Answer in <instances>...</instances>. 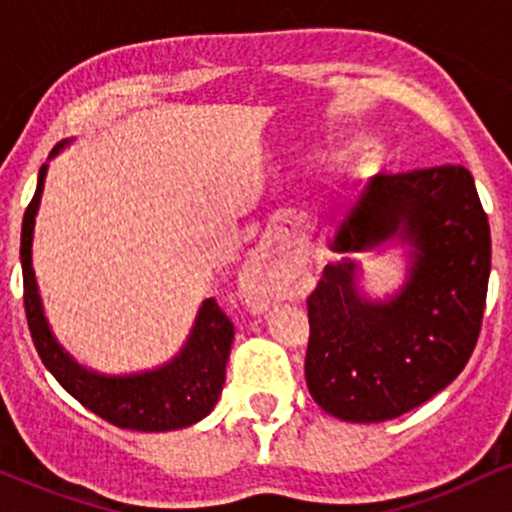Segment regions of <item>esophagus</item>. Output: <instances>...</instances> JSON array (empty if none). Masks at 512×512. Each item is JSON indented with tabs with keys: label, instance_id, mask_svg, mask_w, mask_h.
I'll return each instance as SVG.
<instances>
[{
	"label": "esophagus",
	"instance_id": "esophagus-1",
	"mask_svg": "<svg viewBox=\"0 0 512 512\" xmlns=\"http://www.w3.org/2000/svg\"><path fill=\"white\" fill-rule=\"evenodd\" d=\"M296 276L298 269L289 257L276 255L272 248H260L245 262L243 279H240L245 303L255 313H262L274 301H279L281 293L289 289Z\"/></svg>",
	"mask_w": 512,
	"mask_h": 512
}]
</instances>
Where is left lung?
I'll list each match as a JSON object with an SVG mask.
<instances>
[{
    "label": "left lung",
    "mask_w": 512,
    "mask_h": 512,
    "mask_svg": "<svg viewBox=\"0 0 512 512\" xmlns=\"http://www.w3.org/2000/svg\"><path fill=\"white\" fill-rule=\"evenodd\" d=\"M407 244L408 279L370 299L350 257ZM332 252L308 298L305 380L327 414L378 424L448 387L472 356L491 274V231L462 166L375 175L334 226Z\"/></svg>",
    "instance_id": "8db88e82"
}]
</instances>
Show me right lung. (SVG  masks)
<instances>
[{
    "label": "right lung",
    "instance_id": "add662e5",
    "mask_svg": "<svg viewBox=\"0 0 512 512\" xmlns=\"http://www.w3.org/2000/svg\"><path fill=\"white\" fill-rule=\"evenodd\" d=\"M67 144L64 139L52 149V161ZM50 163L40 168L38 187L23 214L21 226V269H23V305H26L28 327L45 368L57 378L64 390L76 402L84 404L108 424L129 428V431L158 433L187 428L204 416L219 402L226 383V363L233 344V322L219 308L214 298L202 301L197 310L195 325L182 349L170 361L156 368L137 370V373H98L86 368L57 342L43 298H40L38 279L33 269V233L40 199H43L45 178Z\"/></svg>",
    "mask_w": 512,
    "mask_h": 512
}]
</instances>
